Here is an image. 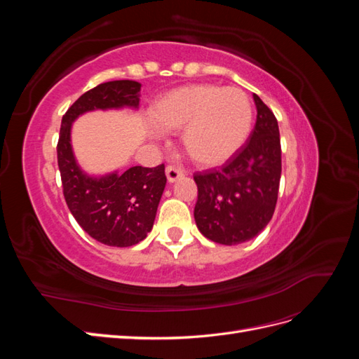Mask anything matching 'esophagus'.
I'll return each instance as SVG.
<instances>
[{"mask_svg": "<svg viewBox=\"0 0 359 359\" xmlns=\"http://www.w3.org/2000/svg\"><path fill=\"white\" fill-rule=\"evenodd\" d=\"M166 177H168L169 182H173V181H177L178 178L184 177V172L180 168L170 165V166L166 168Z\"/></svg>", "mask_w": 359, "mask_h": 359, "instance_id": "34e87169", "label": "esophagus"}]
</instances>
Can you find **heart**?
<instances>
[{
  "mask_svg": "<svg viewBox=\"0 0 359 359\" xmlns=\"http://www.w3.org/2000/svg\"><path fill=\"white\" fill-rule=\"evenodd\" d=\"M151 123L160 132H181V147L199 166H219L233 157L252 132L253 104L238 86H178L153 104Z\"/></svg>",
  "mask_w": 359,
  "mask_h": 359,
  "instance_id": "obj_1",
  "label": "heart"
}]
</instances>
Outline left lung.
I'll list each match as a JSON object with an SVG mask.
<instances>
[{"label": "left lung", "mask_w": 359, "mask_h": 359, "mask_svg": "<svg viewBox=\"0 0 359 359\" xmlns=\"http://www.w3.org/2000/svg\"><path fill=\"white\" fill-rule=\"evenodd\" d=\"M257 116L247 144L220 169L194 173V220L208 240L235 245L259 235L273 219L281 177L277 118L253 94Z\"/></svg>", "instance_id": "1"}]
</instances>
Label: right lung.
I'll return each mask as SVG.
<instances>
[{
	"mask_svg": "<svg viewBox=\"0 0 359 359\" xmlns=\"http://www.w3.org/2000/svg\"><path fill=\"white\" fill-rule=\"evenodd\" d=\"M140 83L111 81L82 94L62 116L57 145L64 199L76 222L95 241L111 247H130L153 229L158 202L166 186L165 165L133 166L123 173L90 177L76 163L70 132L79 115L97 109L139 106Z\"/></svg>",
	"mask_w": 359,
	"mask_h": 359,
	"instance_id": "right-lung-1",
	"label": "right lung"
}]
</instances>
